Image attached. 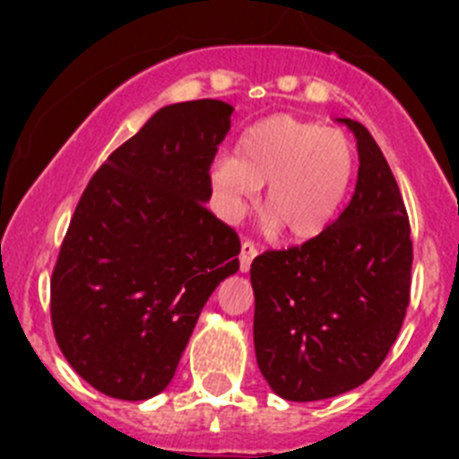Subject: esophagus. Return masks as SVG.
Listing matches in <instances>:
<instances>
[{"label":"esophagus","mask_w":459,"mask_h":459,"mask_svg":"<svg viewBox=\"0 0 459 459\" xmlns=\"http://www.w3.org/2000/svg\"><path fill=\"white\" fill-rule=\"evenodd\" d=\"M257 246L253 241H241V255H238V262H241V271H248L250 264H253V259L257 257Z\"/></svg>","instance_id":"1"}]
</instances>
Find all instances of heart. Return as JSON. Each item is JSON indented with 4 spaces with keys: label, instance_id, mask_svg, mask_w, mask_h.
Listing matches in <instances>:
<instances>
[{
    "label": "heart",
    "instance_id": "heart-1",
    "mask_svg": "<svg viewBox=\"0 0 459 459\" xmlns=\"http://www.w3.org/2000/svg\"><path fill=\"white\" fill-rule=\"evenodd\" d=\"M354 168V144L342 131L275 115L246 128L237 153H221L211 163L209 179L225 218H237L269 183V225L291 238H312L338 216Z\"/></svg>",
    "mask_w": 459,
    "mask_h": 459
}]
</instances>
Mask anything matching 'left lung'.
Returning <instances> with one entry per match:
<instances>
[{"label": "left lung", "instance_id": "left-lung-1", "mask_svg": "<svg viewBox=\"0 0 459 459\" xmlns=\"http://www.w3.org/2000/svg\"><path fill=\"white\" fill-rule=\"evenodd\" d=\"M340 121L359 149L351 202L322 234L266 250L250 266L259 372L291 403L342 395L370 379L409 306L413 250L403 195L366 126Z\"/></svg>", "mask_w": 459, "mask_h": 459}]
</instances>
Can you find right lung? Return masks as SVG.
<instances>
[{
  "label": "right lung",
  "mask_w": 459,
  "mask_h": 459,
  "mask_svg": "<svg viewBox=\"0 0 459 459\" xmlns=\"http://www.w3.org/2000/svg\"><path fill=\"white\" fill-rule=\"evenodd\" d=\"M234 108L165 105L91 177L50 280L52 328L71 368L117 400L168 388L202 307L238 271L209 168Z\"/></svg>",
  "instance_id": "1"
}]
</instances>
